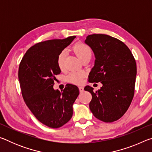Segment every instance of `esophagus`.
Segmentation results:
<instances>
[{
    "label": "esophagus",
    "mask_w": 152,
    "mask_h": 152,
    "mask_svg": "<svg viewBox=\"0 0 152 152\" xmlns=\"http://www.w3.org/2000/svg\"><path fill=\"white\" fill-rule=\"evenodd\" d=\"M78 88H79V91H80V92H82L84 91V88L82 86H79Z\"/></svg>",
    "instance_id": "34e87169"
}]
</instances>
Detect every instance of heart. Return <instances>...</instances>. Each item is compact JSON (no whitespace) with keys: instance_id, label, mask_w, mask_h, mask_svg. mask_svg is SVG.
Segmentation results:
<instances>
[{"instance_id":"heart-1","label":"heart","mask_w":152,"mask_h":152,"mask_svg":"<svg viewBox=\"0 0 152 152\" xmlns=\"http://www.w3.org/2000/svg\"><path fill=\"white\" fill-rule=\"evenodd\" d=\"M74 51L81 61L87 58H91V49L85 44L82 43L76 44L74 47ZM64 60H65V53L62 51L58 56L57 60L58 66L60 70H63L64 69ZM84 76L85 74L82 72H72L67 76L66 80L72 84H81L83 82Z\"/></svg>"}]
</instances>
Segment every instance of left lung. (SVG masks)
<instances>
[{"instance_id": "1", "label": "left lung", "mask_w": 152, "mask_h": 152, "mask_svg": "<svg viewBox=\"0 0 152 152\" xmlns=\"http://www.w3.org/2000/svg\"><path fill=\"white\" fill-rule=\"evenodd\" d=\"M84 42L95 56L88 81L102 84L96 92L90 86L84 88L92 94L90 109L102 121H115L127 111L134 95L137 74L135 58L124 43L111 36L90 35Z\"/></svg>"}]
</instances>
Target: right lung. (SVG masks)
<instances>
[{
    "label": "right lung",
    "instance_id": "add662e5",
    "mask_svg": "<svg viewBox=\"0 0 152 152\" xmlns=\"http://www.w3.org/2000/svg\"><path fill=\"white\" fill-rule=\"evenodd\" d=\"M75 37L38 43L27 51L19 64V80L25 103L38 121L51 128L70 120L79 94L73 84H67L63 92L53 88L55 76L61 72L58 56Z\"/></svg>",
    "mask_w": 152,
    "mask_h": 152
}]
</instances>
